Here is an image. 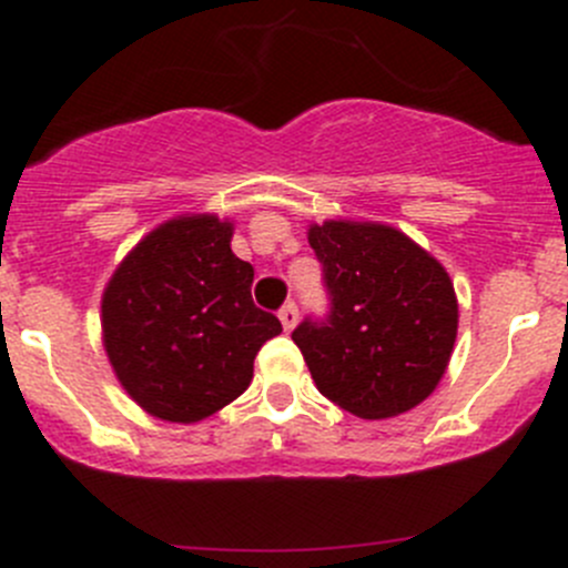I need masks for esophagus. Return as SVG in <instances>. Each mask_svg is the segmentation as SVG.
<instances>
[{"label":"esophagus","instance_id":"1","mask_svg":"<svg viewBox=\"0 0 568 568\" xmlns=\"http://www.w3.org/2000/svg\"><path fill=\"white\" fill-rule=\"evenodd\" d=\"M280 321H283L285 332H291L296 326V321H300V311H296L294 302H285L283 307H280Z\"/></svg>","mask_w":568,"mask_h":568}]
</instances>
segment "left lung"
I'll use <instances>...</instances> for the list:
<instances>
[{"label":"left lung","mask_w":568,"mask_h":568,"mask_svg":"<svg viewBox=\"0 0 568 568\" xmlns=\"http://www.w3.org/2000/svg\"><path fill=\"white\" fill-rule=\"evenodd\" d=\"M307 239L329 307L324 318L305 316L291 337L321 395L365 420L428 398L459 324L448 272L385 225L324 222Z\"/></svg>","instance_id":"left-lung-1"}]
</instances>
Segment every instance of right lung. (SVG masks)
I'll list each match as a JSON object with an SVG mask.
<instances>
[{"label": "right lung", "mask_w": 568, "mask_h": 568, "mask_svg": "<svg viewBox=\"0 0 568 568\" xmlns=\"http://www.w3.org/2000/svg\"><path fill=\"white\" fill-rule=\"evenodd\" d=\"M231 222L181 216L120 263L101 302L104 346L120 385L173 423L214 415L250 387L252 363L283 332L255 307L252 266L231 250Z\"/></svg>", "instance_id": "1"}]
</instances>
